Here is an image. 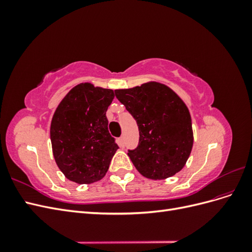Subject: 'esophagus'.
<instances>
[{
	"mask_svg": "<svg viewBox=\"0 0 252 252\" xmlns=\"http://www.w3.org/2000/svg\"><path fill=\"white\" fill-rule=\"evenodd\" d=\"M119 145L121 147H124L125 146V140H124V136H121L119 138Z\"/></svg>",
	"mask_w": 252,
	"mask_h": 252,
	"instance_id": "obj_1",
	"label": "esophagus"
}]
</instances>
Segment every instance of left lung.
Returning <instances> with one entry per match:
<instances>
[{
	"label": "left lung",
	"instance_id": "obj_1",
	"mask_svg": "<svg viewBox=\"0 0 252 252\" xmlns=\"http://www.w3.org/2000/svg\"><path fill=\"white\" fill-rule=\"evenodd\" d=\"M114 94L139 127V145L128 150L138 171L151 180L170 178L185 166L193 144L190 113L180 96L163 84L145 83Z\"/></svg>",
	"mask_w": 252,
	"mask_h": 252
}]
</instances>
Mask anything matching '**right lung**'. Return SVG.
<instances>
[{"label":"right lung","mask_w":252,"mask_h":252,"mask_svg":"<svg viewBox=\"0 0 252 252\" xmlns=\"http://www.w3.org/2000/svg\"><path fill=\"white\" fill-rule=\"evenodd\" d=\"M113 97L111 89L82 83L58 106L51 121L50 140L56 163L68 180L90 184L107 172L119 148L106 118Z\"/></svg>","instance_id":"add662e5"}]
</instances>
